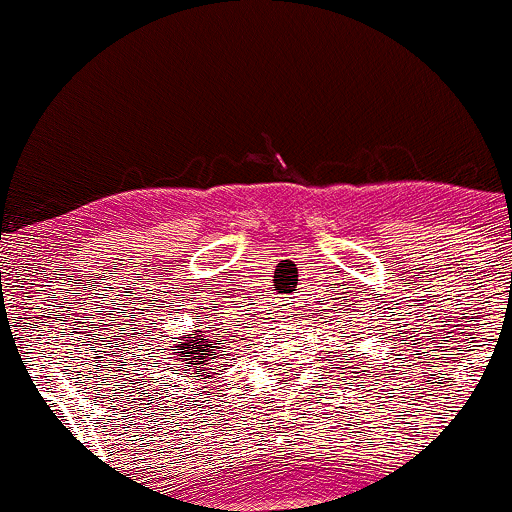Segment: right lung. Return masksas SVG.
Returning a JSON list of instances; mask_svg holds the SVG:
<instances>
[{
	"label": "right lung",
	"instance_id": "obj_1",
	"mask_svg": "<svg viewBox=\"0 0 512 512\" xmlns=\"http://www.w3.org/2000/svg\"><path fill=\"white\" fill-rule=\"evenodd\" d=\"M179 362H184V374H196V376H209V369L213 367V359L221 357V352L226 350V342L221 338L209 340L206 335H194V340H184L179 345Z\"/></svg>",
	"mask_w": 512,
	"mask_h": 512
}]
</instances>
